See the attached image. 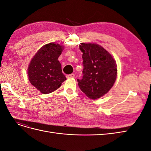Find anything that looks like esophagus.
Returning a JSON list of instances; mask_svg holds the SVG:
<instances>
[{
	"label": "esophagus",
	"instance_id": "esophagus-1",
	"mask_svg": "<svg viewBox=\"0 0 151 151\" xmlns=\"http://www.w3.org/2000/svg\"><path fill=\"white\" fill-rule=\"evenodd\" d=\"M66 77L67 79H72V78H74V77H75V75L74 74H71L69 75H67Z\"/></svg>",
	"mask_w": 151,
	"mask_h": 151
}]
</instances>
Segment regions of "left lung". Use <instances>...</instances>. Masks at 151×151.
Segmentation results:
<instances>
[{
    "label": "left lung",
    "instance_id": "1",
    "mask_svg": "<svg viewBox=\"0 0 151 151\" xmlns=\"http://www.w3.org/2000/svg\"><path fill=\"white\" fill-rule=\"evenodd\" d=\"M83 76L77 79L81 90L90 99H96L106 94L115 83L117 65L113 56L96 43H82Z\"/></svg>",
    "mask_w": 151,
    "mask_h": 151
}]
</instances>
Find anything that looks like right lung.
Returning a JSON list of instances; mask_svg holds the SVG:
<instances>
[{
  "label": "right lung",
  "instance_id": "obj_1",
  "mask_svg": "<svg viewBox=\"0 0 151 151\" xmlns=\"http://www.w3.org/2000/svg\"><path fill=\"white\" fill-rule=\"evenodd\" d=\"M64 47L55 43L43 45L32 58L28 68L31 85L41 93L47 94L60 88L66 80L58 60Z\"/></svg>",
  "mask_w": 151,
  "mask_h": 151
}]
</instances>
